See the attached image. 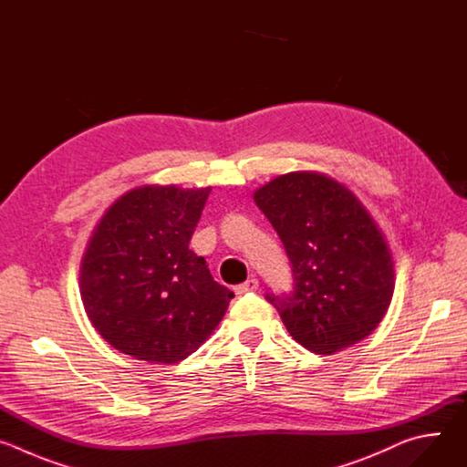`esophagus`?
I'll use <instances>...</instances> for the list:
<instances>
[{
    "instance_id": "obj_1",
    "label": "esophagus",
    "mask_w": 467,
    "mask_h": 467,
    "mask_svg": "<svg viewBox=\"0 0 467 467\" xmlns=\"http://www.w3.org/2000/svg\"><path fill=\"white\" fill-rule=\"evenodd\" d=\"M256 288H258V281H256V279H253V277H251V279H247V281H245V283H242V285H238V286H236V288H234V292H236V294H240V296H242V294H249V292H254V290H256Z\"/></svg>"
}]
</instances>
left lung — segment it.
Masks as SVG:
<instances>
[{
    "label": "left lung",
    "instance_id": "left-lung-1",
    "mask_svg": "<svg viewBox=\"0 0 467 467\" xmlns=\"http://www.w3.org/2000/svg\"><path fill=\"white\" fill-rule=\"evenodd\" d=\"M292 264V292H265L296 342L316 355L358 344L393 296V260L377 223L340 182L296 171L254 192Z\"/></svg>",
    "mask_w": 467,
    "mask_h": 467
}]
</instances>
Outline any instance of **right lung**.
<instances>
[{
	"label": "right lung",
	"instance_id": "obj_1",
	"mask_svg": "<svg viewBox=\"0 0 467 467\" xmlns=\"http://www.w3.org/2000/svg\"><path fill=\"white\" fill-rule=\"evenodd\" d=\"M209 193L142 186L119 197L96 227L81 262V299L118 351L173 364L222 321L234 294L188 249Z\"/></svg>",
	"mask_w": 467,
	"mask_h": 467
}]
</instances>
